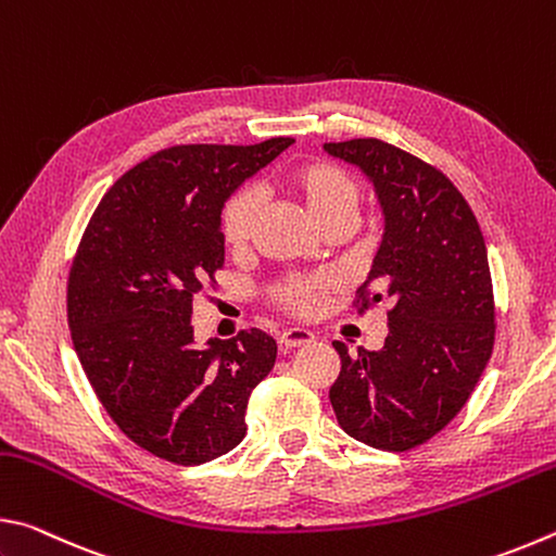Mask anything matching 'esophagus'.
Returning a JSON list of instances; mask_svg holds the SVG:
<instances>
[{
    "mask_svg": "<svg viewBox=\"0 0 556 556\" xmlns=\"http://www.w3.org/2000/svg\"><path fill=\"white\" fill-rule=\"evenodd\" d=\"M312 341H314V333L306 331V328H287V331H281L279 336V343L285 348H301Z\"/></svg>",
    "mask_w": 556,
    "mask_h": 556,
    "instance_id": "esophagus-1",
    "label": "esophagus"
}]
</instances>
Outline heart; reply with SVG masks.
Listing matches in <instances>:
<instances>
[{"label": "heart", "instance_id": "heart-1", "mask_svg": "<svg viewBox=\"0 0 556 556\" xmlns=\"http://www.w3.org/2000/svg\"><path fill=\"white\" fill-rule=\"evenodd\" d=\"M289 191L304 203L308 215L326 232L348 230L355 223L361 205V186L351 172L324 159L301 162L287 176ZM262 211V195L255 186L235 191L220 211V232L230 250H242L255 235ZM338 279L333 275H291L271 287V301L291 316H314L333 294Z\"/></svg>", "mask_w": 556, "mask_h": 556}]
</instances>
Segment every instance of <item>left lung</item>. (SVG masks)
Masks as SVG:
<instances>
[{
  "label": "left lung",
  "instance_id": "8db88e82",
  "mask_svg": "<svg viewBox=\"0 0 556 556\" xmlns=\"http://www.w3.org/2000/svg\"><path fill=\"white\" fill-rule=\"evenodd\" d=\"M378 188L384 238L353 308L388 301L382 351L333 341L341 372L333 412L348 437L409 451L437 437L468 402L491 361L495 299L483 232L437 166L375 137L324 147Z\"/></svg>",
  "mask_w": 556,
  "mask_h": 556
}]
</instances>
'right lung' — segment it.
Segmentation results:
<instances>
[{"instance_id": "right-lung-1", "label": "right lung", "mask_w": 556, "mask_h": 556, "mask_svg": "<svg viewBox=\"0 0 556 556\" xmlns=\"http://www.w3.org/2000/svg\"><path fill=\"white\" fill-rule=\"evenodd\" d=\"M291 142L166 147L110 186L75 250V353L110 419L156 458L199 466L228 454L248 431L252 390L275 368L269 333L199 348L191 314L225 265V199Z\"/></svg>"}]
</instances>
